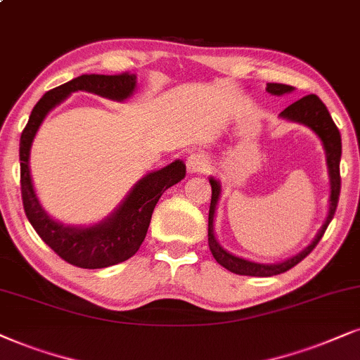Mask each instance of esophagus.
Wrapping results in <instances>:
<instances>
[{"label":"esophagus","mask_w":360,"mask_h":360,"mask_svg":"<svg viewBox=\"0 0 360 360\" xmlns=\"http://www.w3.org/2000/svg\"><path fill=\"white\" fill-rule=\"evenodd\" d=\"M209 165H211V162H209V158L204 153H193L189 154L188 159H186V166H188V171L191 174H201V172H206Z\"/></svg>","instance_id":"esophagus-1"}]
</instances>
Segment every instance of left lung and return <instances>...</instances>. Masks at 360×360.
<instances>
[{
  "label": "left lung",
  "mask_w": 360,
  "mask_h": 360,
  "mask_svg": "<svg viewBox=\"0 0 360 360\" xmlns=\"http://www.w3.org/2000/svg\"><path fill=\"white\" fill-rule=\"evenodd\" d=\"M267 93L274 94V96H282V94L292 93L294 88L288 84H279V83H267L266 88ZM282 120H288L292 122H299V124L307 126L317 138L321 139L322 148L326 151V165L327 172H329V183H330V195H329V211H327V217L324 224L321 226V229L317 231L316 238L312 239V243L304 248L301 252H297L292 257L284 259L281 262L274 264H262V262H254L249 259L238 257L229 251H226L222 248L219 240H217L216 234H214V216H216V207L221 198V183L216 177H209V183L212 188L211 195V207H209V222H207V240H209V249H211L214 259L221 264L222 267H226L227 271L234 272V274L240 276H256V277H271L276 274H282V272L289 271L290 267H294L295 264L302 261L307 254L316 248L322 236H324L327 226L332 221L335 214V207L339 202V194H340V154H342V143H340V133L338 126L334 124L332 117L327 111L326 104L321 101L316 94H309L304 96L284 109L279 115Z\"/></svg>",
  "instance_id": "8db88e82"
}]
</instances>
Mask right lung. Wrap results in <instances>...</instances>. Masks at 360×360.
<instances>
[{
    "mask_svg": "<svg viewBox=\"0 0 360 360\" xmlns=\"http://www.w3.org/2000/svg\"><path fill=\"white\" fill-rule=\"evenodd\" d=\"M136 75H81L48 91L36 103L30 121L20 139L21 198L26 217L39 238L59 257L83 269H103L133 257L146 238L154 207L166 189L179 183L186 176V165L181 159L148 172L131 188L115 211L96 224L68 226L56 219L41 206L30 172V153L34 136L48 112L59 106L71 93L88 91L98 96L126 101L136 91Z\"/></svg>",
    "mask_w": 360,
    "mask_h": 360,
    "instance_id": "obj_1",
    "label": "right lung"
}]
</instances>
